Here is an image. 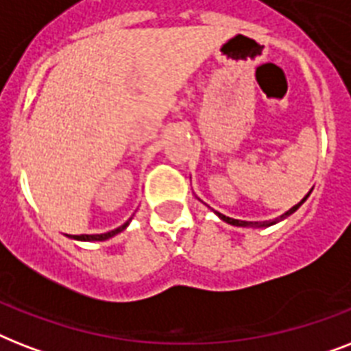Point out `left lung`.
<instances>
[{
  "instance_id": "left-lung-1",
  "label": "left lung",
  "mask_w": 351,
  "mask_h": 351,
  "mask_svg": "<svg viewBox=\"0 0 351 351\" xmlns=\"http://www.w3.org/2000/svg\"><path fill=\"white\" fill-rule=\"evenodd\" d=\"M310 193H311V191H310ZM310 193H308V195H306V197L302 198V200H300L299 204H295L293 208L288 209L286 213L280 215V217H278V219H275V220H264V222H247V220H237V219H231V217H226V215L219 213V211H215V215H217V217H219L220 220H224V222H228V224L239 226V228H269V226L277 224V222H280V220L288 219L289 215H293L295 211H297V209H299L300 206H302V204L306 202V198L310 197Z\"/></svg>"
}]
</instances>
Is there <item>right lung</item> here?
<instances>
[{
    "mask_svg": "<svg viewBox=\"0 0 351 351\" xmlns=\"http://www.w3.org/2000/svg\"><path fill=\"white\" fill-rule=\"evenodd\" d=\"M129 222H131V219L127 220L125 224H121L120 228H117V230H112V231H107V233H100V234H69V237H71V239H74V240H82V242H95V240L101 242V240H109V239H112L114 234L121 233V231L125 230L127 226H129Z\"/></svg>",
    "mask_w": 351,
    "mask_h": 351,
    "instance_id": "right-lung-1",
    "label": "right lung"
}]
</instances>
